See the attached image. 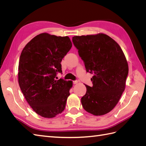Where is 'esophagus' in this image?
Returning a JSON list of instances; mask_svg holds the SVG:
<instances>
[{"label": "esophagus", "mask_w": 146, "mask_h": 146, "mask_svg": "<svg viewBox=\"0 0 146 146\" xmlns=\"http://www.w3.org/2000/svg\"><path fill=\"white\" fill-rule=\"evenodd\" d=\"M78 83V81L77 80H74V81H73V83L74 84H77Z\"/></svg>", "instance_id": "esophagus-1"}]
</instances>
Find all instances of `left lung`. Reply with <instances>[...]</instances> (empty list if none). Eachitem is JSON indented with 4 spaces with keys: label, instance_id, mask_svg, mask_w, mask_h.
Here are the masks:
<instances>
[{
    "label": "left lung",
    "instance_id": "1",
    "mask_svg": "<svg viewBox=\"0 0 146 146\" xmlns=\"http://www.w3.org/2000/svg\"><path fill=\"white\" fill-rule=\"evenodd\" d=\"M72 42L86 72L94 74L92 86L85 85L83 107L93 115H104L115 107L125 90L129 66L124 54L114 39L103 33L75 36Z\"/></svg>",
    "mask_w": 146,
    "mask_h": 146
}]
</instances>
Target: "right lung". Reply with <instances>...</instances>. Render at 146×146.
Segmentation results:
<instances>
[{"mask_svg":"<svg viewBox=\"0 0 146 146\" xmlns=\"http://www.w3.org/2000/svg\"><path fill=\"white\" fill-rule=\"evenodd\" d=\"M71 47L68 36L43 33L34 37L21 52L19 85L28 104L42 117H54L65 108L72 82L56 80V76L62 72L61 62Z\"/></svg>","mask_w":146,"mask_h":146,"instance_id":"1","label":"right lung"}]
</instances>
